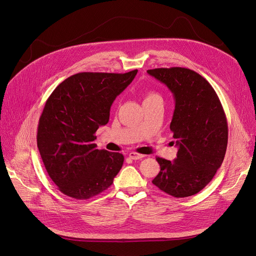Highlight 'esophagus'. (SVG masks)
<instances>
[{
    "label": "esophagus",
    "mask_w": 256,
    "mask_h": 256,
    "mask_svg": "<svg viewBox=\"0 0 256 256\" xmlns=\"http://www.w3.org/2000/svg\"><path fill=\"white\" fill-rule=\"evenodd\" d=\"M129 157L131 158V160H142V158H144V155L136 153V152H130L129 153Z\"/></svg>",
    "instance_id": "obj_1"
}]
</instances>
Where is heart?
<instances>
[{
    "mask_svg": "<svg viewBox=\"0 0 256 256\" xmlns=\"http://www.w3.org/2000/svg\"><path fill=\"white\" fill-rule=\"evenodd\" d=\"M156 99H162V96L155 92H149L144 96V101H150V100H156Z\"/></svg>",
    "mask_w": 256,
    "mask_h": 256,
    "instance_id": "obj_1",
    "label": "heart"
}]
</instances>
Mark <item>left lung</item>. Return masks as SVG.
Returning <instances> with one entry per match:
<instances>
[{"instance_id": "1", "label": "left lung", "mask_w": 256, "mask_h": 256, "mask_svg": "<svg viewBox=\"0 0 256 256\" xmlns=\"http://www.w3.org/2000/svg\"><path fill=\"white\" fill-rule=\"evenodd\" d=\"M147 72L174 94L170 129L178 147L174 162L156 157L160 172L152 184L176 198L192 196L210 184L224 160L228 125L223 106L210 82L192 70L176 66Z\"/></svg>"}]
</instances>
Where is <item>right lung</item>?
<instances>
[{"mask_svg":"<svg viewBox=\"0 0 256 256\" xmlns=\"http://www.w3.org/2000/svg\"><path fill=\"white\" fill-rule=\"evenodd\" d=\"M136 74L138 70L78 72L48 98L38 122V147L48 176L66 196L90 199L114 184L124 156L96 149L94 133L108 123L112 104Z\"/></svg>","mask_w":256,"mask_h":256,"instance_id":"1","label":"right lung"}]
</instances>
